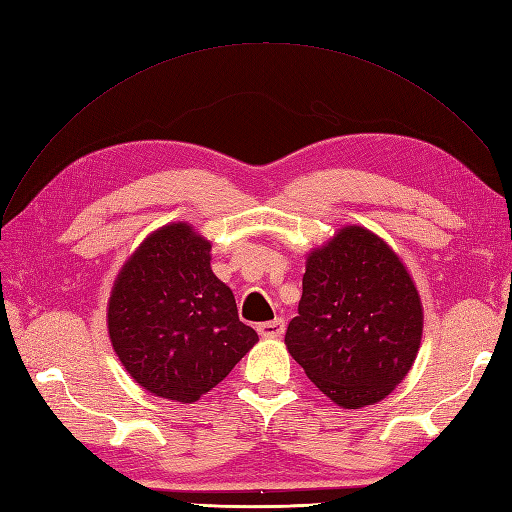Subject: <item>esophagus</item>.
<instances>
[{
	"label": "esophagus",
	"instance_id": "1",
	"mask_svg": "<svg viewBox=\"0 0 512 512\" xmlns=\"http://www.w3.org/2000/svg\"><path fill=\"white\" fill-rule=\"evenodd\" d=\"M256 329L262 338H280L284 334L286 325H284V319H273L267 323H260Z\"/></svg>",
	"mask_w": 512,
	"mask_h": 512
}]
</instances>
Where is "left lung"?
Instances as JSON below:
<instances>
[{"mask_svg": "<svg viewBox=\"0 0 512 512\" xmlns=\"http://www.w3.org/2000/svg\"><path fill=\"white\" fill-rule=\"evenodd\" d=\"M286 347L336 405L379 403L405 379L422 338L407 269L375 234L349 226L308 256Z\"/></svg>", "mask_w": 512, "mask_h": 512, "instance_id": "1", "label": "left lung"}]
</instances>
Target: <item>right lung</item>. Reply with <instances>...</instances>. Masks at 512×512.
Wrapping results in <instances>:
<instances>
[{"label":"right lung","mask_w":512,"mask_h":512,"mask_svg":"<svg viewBox=\"0 0 512 512\" xmlns=\"http://www.w3.org/2000/svg\"><path fill=\"white\" fill-rule=\"evenodd\" d=\"M107 325L129 375L178 403L215 388L258 340L211 271V243L187 224L157 230L131 256L114 284Z\"/></svg>","instance_id":"add662e5"}]
</instances>
